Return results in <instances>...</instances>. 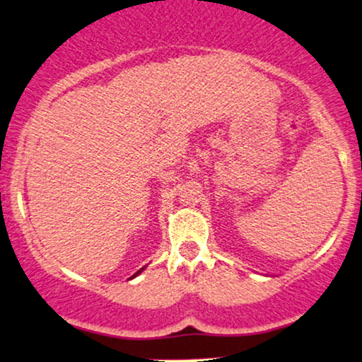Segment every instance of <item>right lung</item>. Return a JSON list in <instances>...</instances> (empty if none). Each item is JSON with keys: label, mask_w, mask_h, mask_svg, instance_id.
<instances>
[{"label": "right lung", "mask_w": 362, "mask_h": 362, "mask_svg": "<svg viewBox=\"0 0 362 362\" xmlns=\"http://www.w3.org/2000/svg\"><path fill=\"white\" fill-rule=\"evenodd\" d=\"M141 271H144V269H140V271H139V272H136V274H134V276H132V277H130V279H134V277H135V276H139V274H140V272H141Z\"/></svg>", "instance_id": "add662e5"}]
</instances>
